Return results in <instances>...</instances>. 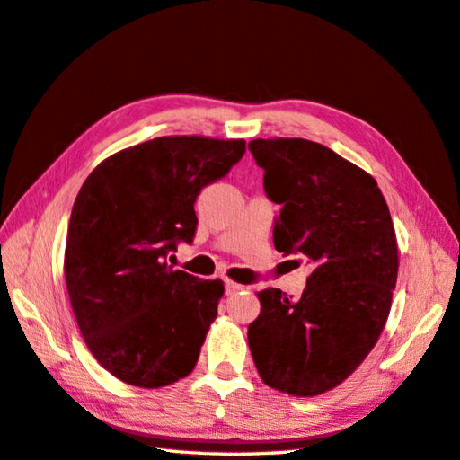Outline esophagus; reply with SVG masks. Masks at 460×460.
<instances>
[{
  "instance_id": "1",
  "label": "esophagus",
  "mask_w": 460,
  "mask_h": 460,
  "mask_svg": "<svg viewBox=\"0 0 460 460\" xmlns=\"http://www.w3.org/2000/svg\"><path fill=\"white\" fill-rule=\"evenodd\" d=\"M241 290H244V286H243V284L231 282V280H227V282H226V292H227V294H237V292H241Z\"/></svg>"
}]
</instances>
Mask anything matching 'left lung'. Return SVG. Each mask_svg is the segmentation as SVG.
<instances>
[{
	"label": "left lung",
	"mask_w": 460,
	"mask_h": 460,
	"mask_svg": "<svg viewBox=\"0 0 460 460\" xmlns=\"http://www.w3.org/2000/svg\"><path fill=\"white\" fill-rule=\"evenodd\" d=\"M266 198L282 206L276 251L300 256L312 274L300 300L259 292L249 349L261 378L292 396L339 386L367 358L390 314L398 244L376 180L305 138H254Z\"/></svg>",
	"instance_id": "left-lung-1"
}]
</instances>
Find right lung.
<instances>
[{"label": "right lung", "mask_w": 460, "mask_h": 460, "mask_svg": "<svg viewBox=\"0 0 460 460\" xmlns=\"http://www.w3.org/2000/svg\"><path fill=\"white\" fill-rule=\"evenodd\" d=\"M243 155L244 141L158 137L85 178L64 276L85 345L115 378L163 388L194 370L223 282L172 270L166 256L194 241L196 198Z\"/></svg>", "instance_id": "obj_1"}]
</instances>
